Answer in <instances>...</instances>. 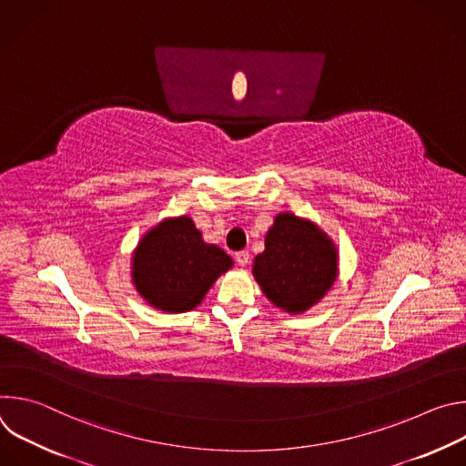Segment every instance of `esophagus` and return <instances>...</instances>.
Returning a JSON list of instances; mask_svg holds the SVG:
<instances>
[{"mask_svg":"<svg viewBox=\"0 0 466 466\" xmlns=\"http://www.w3.org/2000/svg\"><path fill=\"white\" fill-rule=\"evenodd\" d=\"M248 259H250V256H248V252H247V250H239V252H236V261H238L239 268H245V265L248 263Z\"/></svg>","mask_w":466,"mask_h":466,"instance_id":"34e87169","label":"esophagus"}]
</instances>
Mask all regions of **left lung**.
Masks as SVG:
<instances>
[{
  "label": "left lung",
  "mask_w": 466,
  "mask_h": 466,
  "mask_svg": "<svg viewBox=\"0 0 466 466\" xmlns=\"http://www.w3.org/2000/svg\"><path fill=\"white\" fill-rule=\"evenodd\" d=\"M252 277L273 306L300 315L322 300L339 277V250L311 219L282 212L265 232Z\"/></svg>",
  "instance_id": "8db88e82"
}]
</instances>
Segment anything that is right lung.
Wrapping results in <instances>:
<instances>
[{
  "mask_svg": "<svg viewBox=\"0 0 466 466\" xmlns=\"http://www.w3.org/2000/svg\"><path fill=\"white\" fill-rule=\"evenodd\" d=\"M232 268V258L207 243L189 216H178L162 219L140 238L130 258V280L151 308L184 313L201 304Z\"/></svg>",
  "mask_w": 466,
  "mask_h": 466,
  "instance_id": "right-lung-1",
  "label": "right lung"
}]
</instances>
